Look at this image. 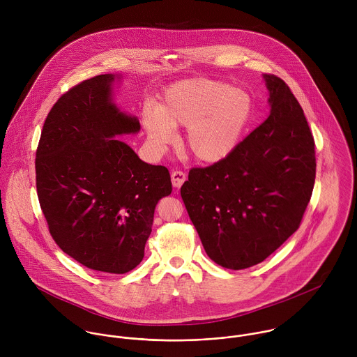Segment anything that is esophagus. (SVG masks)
<instances>
[{
	"label": "esophagus",
	"mask_w": 357,
	"mask_h": 357,
	"mask_svg": "<svg viewBox=\"0 0 357 357\" xmlns=\"http://www.w3.org/2000/svg\"><path fill=\"white\" fill-rule=\"evenodd\" d=\"M185 180H187V176L184 172L176 170L172 173V183H173V187H176V188H180Z\"/></svg>",
	"instance_id": "obj_1"
}]
</instances>
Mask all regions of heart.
Segmentation results:
<instances>
[{"instance_id":"1","label":"heart","mask_w":357,"mask_h":357,"mask_svg":"<svg viewBox=\"0 0 357 357\" xmlns=\"http://www.w3.org/2000/svg\"><path fill=\"white\" fill-rule=\"evenodd\" d=\"M252 111V98L242 89L221 81L187 79L166 91L159 108H146L143 123L158 146L174 140V128L187 126V151L199 162L215 163L238 147Z\"/></svg>"}]
</instances>
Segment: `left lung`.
I'll use <instances>...</instances> for the list:
<instances>
[{"label":"left lung","instance_id":"1","mask_svg":"<svg viewBox=\"0 0 357 357\" xmlns=\"http://www.w3.org/2000/svg\"><path fill=\"white\" fill-rule=\"evenodd\" d=\"M269 116L227 158L192 167L181 198L218 265L262 262L300 227L310 201L316 158L304 111L287 84L264 74Z\"/></svg>","mask_w":357,"mask_h":357}]
</instances>
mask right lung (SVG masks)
I'll list each match as a JSON object with an SVG mask.
<instances>
[{"mask_svg": "<svg viewBox=\"0 0 357 357\" xmlns=\"http://www.w3.org/2000/svg\"><path fill=\"white\" fill-rule=\"evenodd\" d=\"M114 79L96 75L54 102L36 153V183L56 245L89 269L121 275L142 262L155 206L172 181L165 166L114 139L140 130L111 100Z\"/></svg>", "mask_w": 357, "mask_h": 357, "instance_id": "1", "label": "right lung"}]
</instances>
